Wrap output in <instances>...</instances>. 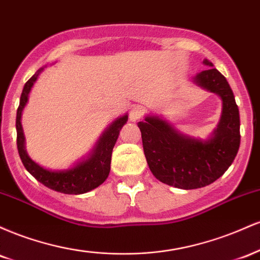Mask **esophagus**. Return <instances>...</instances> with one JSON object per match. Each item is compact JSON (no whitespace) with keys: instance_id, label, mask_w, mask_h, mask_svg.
Listing matches in <instances>:
<instances>
[{"instance_id":"obj_1","label":"esophagus","mask_w":260,"mask_h":260,"mask_svg":"<svg viewBox=\"0 0 260 260\" xmlns=\"http://www.w3.org/2000/svg\"><path fill=\"white\" fill-rule=\"evenodd\" d=\"M144 112H145V110L143 106H134L129 112V120L132 122L138 121L139 118L144 115Z\"/></svg>"}]
</instances>
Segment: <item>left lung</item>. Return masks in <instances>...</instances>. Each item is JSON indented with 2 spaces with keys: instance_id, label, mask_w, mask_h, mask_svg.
<instances>
[{
  "instance_id": "left-lung-1",
  "label": "left lung",
  "mask_w": 260,
  "mask_h": 260,
  "mask_svg": "<svg viewBox=\"0 0 260 260\" xmlns=\"http://www.w3.org/2000/svg\"><path fill=\"white\" fill-rule=\"evenodd\" d=\"M193 78L201 88L215 92L222 100L217 128L207 140L176 131L159 116L139 122L143 149L149 169L162 183L181 189H196L215 182L234 162L240 148V112L228 80L213 63Z\"/></svg>"
}]
</instances>
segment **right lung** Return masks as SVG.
I'll return each mask as SVG.
<instances>
[{
	"label": "right lung",
	"mask_w": 260,
	"mask_h": 260,
	"mask_svg": "<svg viewBox=\"0 0 260 260\" xmlns=\"http://www.w3.org/2000/svg\"><path fill=\"white\" fill-rule=\"evenodd\" d=\"M43 70L44 68H40L25 83L22 95H20L16 120L18 153H19L20 160H22L24 168L28 170L29 174L34 176L44 186L50 188V189L57 190L59 193H64V194H83V193H86L99 187L101 183L105 182L107 176H109L112 149L115 147V143L118 138L121 128L123 127V124L128 120V115L118 117L117 120L113 121L106 128L105 132L98 140L96 145L92 149L91 153L89 154L88 159L80 161L73 168L62 170V171H52V170L44 169L43 166H40L34 160H31L29 155L26 154L24 133H23L22 123H20L23 109L28 103L29 92H30L32 85L37 82L39 74L41 73Z\"/></svg>",
	"instance_id": "add662e5"
}]
</instances>
